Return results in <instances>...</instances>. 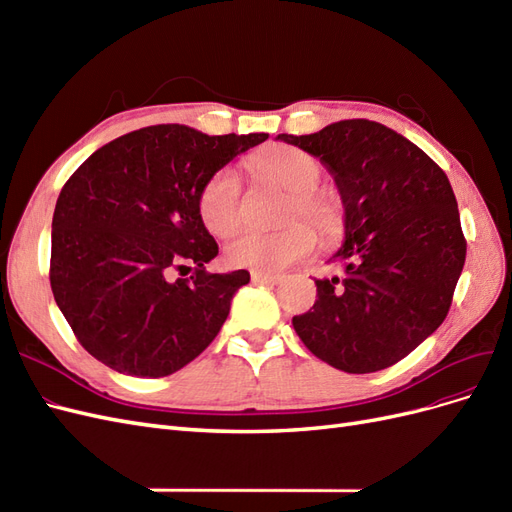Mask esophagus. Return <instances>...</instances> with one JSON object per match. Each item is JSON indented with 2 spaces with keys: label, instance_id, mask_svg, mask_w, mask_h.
<instances>
[{
  "label": "esophagus",
  "instance_id": "obj_1",
  "mask_svg": "<svg viewBox=\"0 0 512 512\" xmlns=\"http://www.w3.org/2000/svg\"><path fill=\"white\" fill-rule=\"evenodd\" d=\"M252 282L275 286V284L282 282V275H273V273H265V271H252Z\"/></svg>",
  "mask_w": 512,
  "mask_h": 512
}]
</instances>
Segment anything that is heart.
<instances>
[{"label": "heart", "instance_id": "heart-1", "mask_svg": "<svg viewBox=\"0 0 512 512\" xmlns=\"http://www.w3.org/2000/svg\"><path fill=\"white\" fill-rule=\"evenodd\" d=\"M254 177L273 183L288 192L282 209L284 228L275 232H245L230 241L226 258L230 265L273 271L292 265L314 252L316 231L297 217L312 221L327 241L339 239L344 232V207L339 196L320 188V162L297 147H269L247 162ZM198 215L215 237H228L241 226V183L228 168L213 173L198 192Z\"/></svg>", "mask_w": 512, "mask_h": 512}]
</instances>
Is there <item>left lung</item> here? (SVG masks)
<instances>
[{
    "label": "left lung",
    "instance_id": "8db88e82",
    "mask_svg": "<svg viewBox=\"0 0 512 512\" xmlns=\"http://www.w3.org/2000/svg\"><path fill=\"white\" fill-rule=\"evenodd\" d=\"M333 175L346 241L331 262L342 277L316 280L318 299L292 327L320 361L348 374L395 365L444 322L466 262L457 200L423 149L369 119L316 134H280Z\"/></svg>",
    "mask_w": 512,
    "mask_h": 512
}]
</instances>
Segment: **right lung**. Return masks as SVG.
<instances>
[{
    "label": "right lung",
    "mask_w": 512,
    "mask_h": 512,
    "mask_svg": "<svg viewBox=\"0 0 512 512\" xmlns=\"http://www.w3.org/2000/svg\"><path fill=\"white\" fill-rule=\"evenodd\" d=\"M267 138L162 123L115 138L74 170L53 213L49 277L91 356L119 374L162 378L213 342L250 273L205 269L218 243L198 192Z\"/></svg>",
    "instance_id": "add662e5"
}]
</instances>
